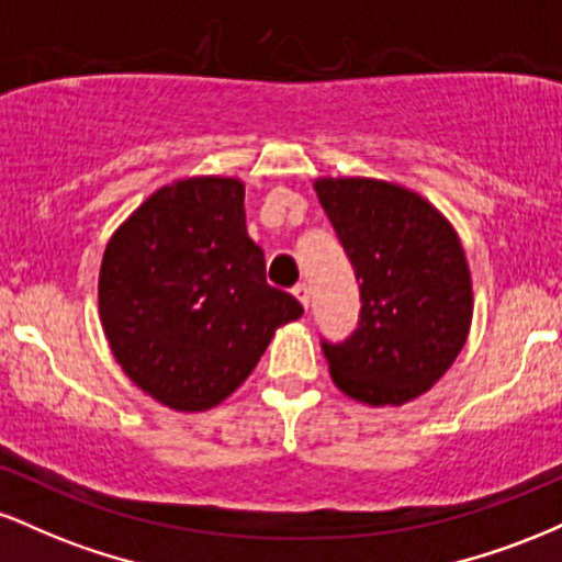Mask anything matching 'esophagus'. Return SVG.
Instances as JSON below:
<instances>
[{
    "mask_svg": "<svg viewBox=\"0 0 562 562\" xmlns=\"http://www.w3.org/2000/svg\"><path fill=\"white\" fill-rule=\"evenodd\" d=\"M293 295L301 301L303 308H308V301H312V290H308L306 282H299V285L293 288Z\"/></svg>",
    "mask_w": 562,
    "mask_h": 562,
    "instance_id": "esophagus-1",
    "label": "esophagus"
}]
</instances>
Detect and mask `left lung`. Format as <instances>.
<instances>
[{
  "mask_svg": "<svg viewBox=\"0 0 562 562\" xmlns=\"http://www.w3.org/2000/svg\"><path fill=\"white\" fill-rule=\"evenodd\" d=\"M317 198L359 282L357 330L322 340L346 396L398 406L454 364L473 317L460 237L428 200L378 179H317Z\"/></svg>",
  "mask_w": 562,
  "mask_h": 562,
  "instance_id": "1",
  "label": "left lung"
}]
</instances>
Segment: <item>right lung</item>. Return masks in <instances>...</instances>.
I'll return each instance as SVG.
<instances>
[{
    "instance_id": "right-lung-1",
    "label": "right lung",
    "mask_w": 562,
    "mask_h": 562,
    "mask_svg": "<svg viewBox=\"0 0 562 562\" xmlns=\"http://www.w3.org/2000/svg\"><path fill=\"white\" fill-rule=\"evenodd\" d=\"M301 314L293 295L267 282L237 179L160 187L102 256L100 319L115 362L171 409L224 402L259 364L277 327Z\"/></svg>"
}]
</instances>
